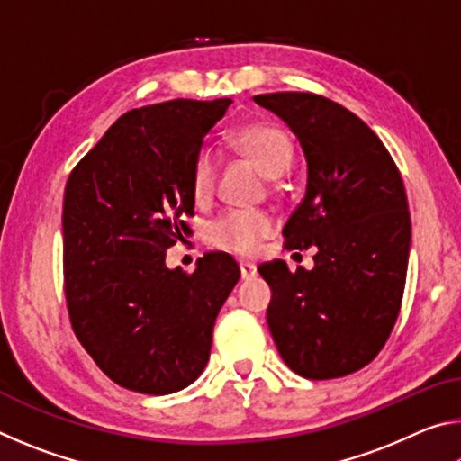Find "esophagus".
<instances>
[{
    "label": "esophagus",
    "mask_w": 461,
    "mask_h": 461,
    "mask_svg": "<svg viewBox=\"0 0 461 461\" xmlns=\"http://www.w3.org/2000/svg\"><path fill=\"white\" fill-rule=\"evenodd\" d=\"M240 275H241V280H252L256 275H258V270H256L252 262H240Z\"/></svg>",
    "instance_id": "1"
}]
</instances>
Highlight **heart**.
I'll list each match as a JSON object with an SVG mask.
<instances>
[{"label":"heart","instance_id":"b5f03b06","mask_svg":"<svg viewBox=\"0 0 461 461\" xmlns=\"http://www.w3.org/2000/svg\"><path fill=\"white\" fill-rule=\"evenodd\" d=\"M231 146L252 160L268 178H278L293 165L291 140L275 123H252L240 128L231 136ZM217 176H220V154L213 148H201L193 162V197L199 203L212 199ZM272 230L275 221L262 209H231L207 225L205 238L209 244L223 252L252 256Z\"/></svg>","mask_w":461,"mask_h":461}]
</instances>
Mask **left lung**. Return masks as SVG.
<instances>
[{"label": "left lung", "mask_w": 461, "mask_h": 461, "mask_svg": "<svg viewBox=\"0 0 461 461\" xmlns=\"http://www.w3.org/2000/svg\"><path fill=\"white\" fill-rule=\"evenodd\" d=\"M254 101L293 130L307 158L285 248H317L313 270L283 260L258 268L272 291V339L303 378L348 376L378 356L401 311L411 248L401 173L380 138L331 99L285 91Z\"/></svg>", "instance_id": "obj_1"}]
</instances>
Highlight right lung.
Masks as SVG:
<instances>
[{"label":"right lung","mask_w":461,"mask_h":461,"mask_svg":"<svg viewBox=\"0 0 461 461\" xmlns=\"http://www.w3.org/2000/svg\"><path fill=\"white\" fill-rule=\"evenodd\" d=\"M231 99H173L123 113L65 186L62 262L73 331L115 384L183 390L205 370L217 313L240 280L228 254L191 275L167 249L194 212L193 162Z\"/></svg>","instance_id":"right-lung-1"}]
</instances>
